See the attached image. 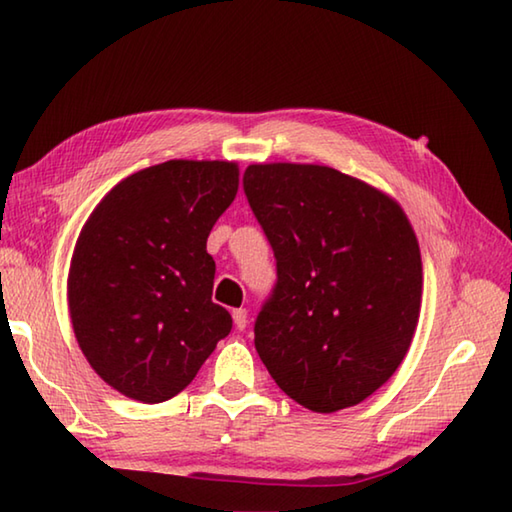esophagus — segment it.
Listing matches in <instances>:
<instances>
[{"label": "esophagus", "instance_id": "1", "mask_svg": "<svg viewBox=\"0 0 512 512\" xmlns=\"http://www.w3.org/2000/svg\"><path fill=\"white\" fill-rule=\"evenodd\" d=\"M232 320H235V327L244 331L248 327V311L246 309H235L232 311Z\"/></svg>", "mask_w": 512, "mask_h": 512}]
</instances>
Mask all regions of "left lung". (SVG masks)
I'll return each mask as SVG.
<instances>
[{"label": "left lung", "mask_w": 512, "mask_h": 512, "mask_svg": "<svg viewBox=\"0 0 512 512\" xmlns=\"http://www.w3.org/2000/svg\"><path fill=\"white\" fill-rule=\"evenodd\" d=\"M250 208L277 259L255 349L277 387L331 414L383 387L410 351L423 297L416 232L401 203L315 163H253Z\"/></svg>", "instance_id": "8db88e82"}]
</instances>
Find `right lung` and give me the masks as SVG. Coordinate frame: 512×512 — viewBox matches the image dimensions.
Segmentation results:
<instances>
[{
  "mask_svg": "<svg viewBox=\"0 0 512 512\" xmlns=\"http://www.w3.org/2000/svg\"><path fill=\"white\" fill-rule=\"evenodd\" d=\"M237 190V163L165 161L116 183L80 230L67 277L73 333L91 369L132 401L183 392L232 329L212 302L206 241Z\"/></svg>",
  "mask_w": 512,
  "mask_h": 512,
  "instance_id": "1",
  "label": "right lung"
}]
</instances>
